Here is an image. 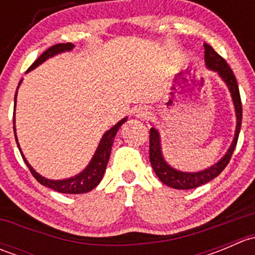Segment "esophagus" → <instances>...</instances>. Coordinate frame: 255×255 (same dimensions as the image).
<instances>
[{"instance_id": "esophagus-1", "label": "esophagus", "mask_w": 255, "mask_h": 255, "mask_svg": "<svg viewBox=\"0 0 255 255\" xmlns=\"http://www.w3.org/2000/svg\"><path fill=\"white\" fill-rule=\"evenodd\" d=\"M149 116H150V111H149L148 107L142 106V107H138V109L135 110V117L139 118V120H145V118H148Z\"/></svg>"}]
</instances>
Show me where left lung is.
I'll use <instances>...</instances> for the list:
<instances>
[{
  "label": "left lung",
  "instance_id": "left-lung-1",
  "mask_svg": "<svg viewBox=\"0 0 255 255\" xmlns=\"http://www.w3.org/2000/svg\"><path fill=\"white\" fill-rule=\"evenodd\" d=\"M205 64L208 70L215 71L217 75L222 79L226 86L230 90L231 97H232L233 105H235V112H236V130L235 137H233L232 143H231L230 148H228L227 153L213 165L208 166L200 171H181L177 169L173 168L169 165L168 161L165 160L163 155V150H161V138L160 133L156 128H150V134H149V159H150V164L153 166L154 173L159 177L163 184L166 186H170L173 189L179 190H190L195 189V187L204 185L206 182L211 181L215 177H217L223 171V169L227 166L230 163L231 156H232L233 151H235L236 145H237L239 130H241L242 125V102H241V95H239V89L237 85V80H236L235 74H233L232 69L228 66L225 59L221 55H218L211 45L205 43Z\"/></svg>",
  "mask_w": 255,
  "mask_h": 255
}]
</instances>
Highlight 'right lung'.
I'll return each instance as SVG.
<instances>
[{
    "label": "right lung",
    "mask_w": 255,
    "mask_h": 255,
    "mask_svg": "<svg viewBox=\"0 0 255 255\" xmlns=\"http://www.w3.org/2000/svg\"><path fill=\"white\" fill-rule=\"evenodd\" d=\"M75 48V45L71 44V43H60V44H55L53 47H50L32 65L29 66V69L27 70V73L29 71L34 70L37 66H39L40 64L44 63L45 60H48L49 58H53V56L58 55V54L65 53V51H71L73 49ZM22 84V80L18 84L17 90L19 89V85ZM16 101H17V92L14 95V113H16ZM127 118L125 117L120 121L118 123H116L115 126L111 128V129L106 130L105 134L102 135L101 140H100L99 146H97L96 151H95L94 156L90 160V163L87 164L86 168L84 169L82 171H80L78 175L68 177V179H61V180H51V179H47V177L42 176L40 174H38L34 169L32 168L29 163L27 161L25 156L23 155L22 149H20L19 143H18L17 139V134H16V126H13L14 129V138H16V142L18 148H19L20 154H22V158L24 160V163L27 164V166L29 168L30 173L32 175L43 185V186H47L49 189L55 190V191L61 192V194H85V192L91 191L92 189L97 186L100 184V181L104 177L105 171H106V166L107 163H109L110 159V154H111V149H112V144L113 140H115L116 134H117L118 129L121 128V126L123 125L125 122H127ZM13 123L14 122V117H13Z\"/></svg>",
    "instance_id": "1"
}]
</instances>
